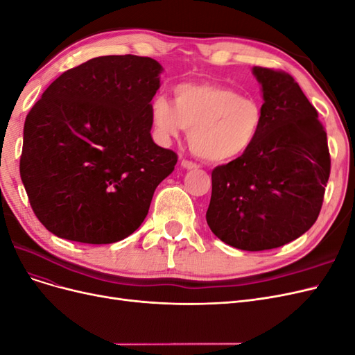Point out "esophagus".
I'll return each mask as SVG.
<instances>
[{
  "label": "esophagus",
  "mask_w": 355,
  "mask_h": 355,
  "mask_svg": "<svg viewBox=\"0 0 355 355\" xmlns=\"http://www.w3.org/2000/svg\"><path fill=\"white\" fill-rule=\"evenodd\" d=\"M180 166L184 167V168H187V170L198 168V166H197L196 163H192V161H189V159H182V161H180Z\"/></svg>",
  "instance_id": "1"
}]
</instances>
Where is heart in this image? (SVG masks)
<instances>
[{"label": "heart", "instance_id": "heart-1", "mask_svg": "<svg viewBox=\"0 0 355 355\" xmlns=\"http://www.w3.org/2000/svg\"><path fill=\"white\" fill-rule=\"evenodd\" d=\"M151 120L161 141L188 130L196 157L213 166L232 164L257 144L265 121L263 106L254 98L214 83H182L175 102L158 94L151 102Z\"/></svg>", "mask_w": 355, "mask_h": 355}]
</instances>
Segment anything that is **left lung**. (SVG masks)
Segmentation results:
<instances>
[{
    "mask_svg": "<svg viewBox=\"0 0 355 355\" xmlns=\"http://www.w3.org/2000/svg\"><path fill=\"white\" fill-rule=\"evenodd\" d=\"M265 121L244 158L211 171L206 219L235 249L270 250L296 240L317 220L330 176L327 136L292 75L254 67Z\"/></svg>",
    "mask_w": 355,
    "mask_h": 355,
    "instance_id": "1",
    "label": "left lung"
}]
</instances>
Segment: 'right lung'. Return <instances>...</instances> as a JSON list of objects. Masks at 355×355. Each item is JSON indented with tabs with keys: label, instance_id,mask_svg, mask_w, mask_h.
<instances>
[{
	"label": "right lung",
	"instance_id": "1",
	"mask_svg": "<svg viewBox=\"0 0 355 355\" xmlns=\"http://www.w3.org/2000/svg\"><path fill=\"white\" fill-rule=\"evenodd\" d=\"M161 72L151 58H94L63 72L32 106L20 178L50 232L110 244L141 227L178 163L149 133Z\"/></svg>",
	"mask_w": 355,
	"mask_h": 355
}]
</instances>
